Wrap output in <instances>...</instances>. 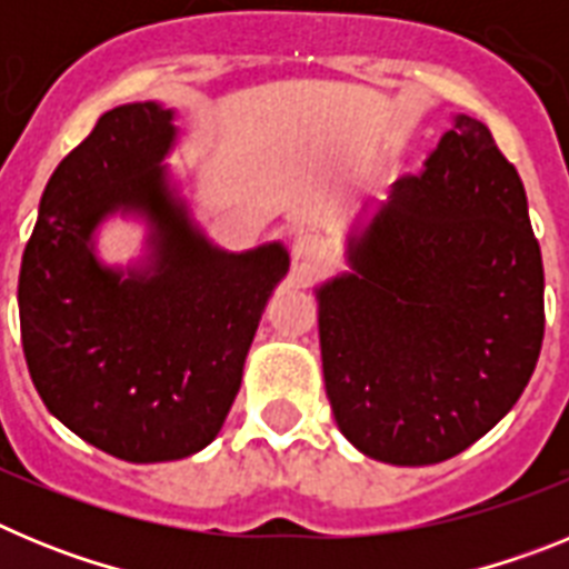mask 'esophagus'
<instances>
[{"mask_svg": "<svg viewBox=\"0 0 569 569\" xmlns=\"http://www.w3.org/2000/svg\"><path fill=\"white\" fill-rule=\"evenodd\" d=\"M290 256H293V268L299 276H310L316 268H319L325 256H328V248L319 236H299L290 248Z\"/></svg>", "mask_w": 569, "mask_h": 569, "instance_id": "esophagus-1", "label": "esophagus"}]
</instances>
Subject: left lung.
Segmentation results:
<instances>
[{"instance_id": "obj_1", "label": "left lung", "mask_w": 569, "mask_h": 569, "mask_svg": "<svg viewBox=\"0 0 569 569\" xmlns=\"http://www.w3.org/2000/svg\"><path fill=\"white\" fill-rule=\"evenodd\" d=\"M353 273L319 290L325 387L365 456L421 467L490 433L545 341V268L519 170L459 116L393 184Z\"/></svg>"}]
</instances>
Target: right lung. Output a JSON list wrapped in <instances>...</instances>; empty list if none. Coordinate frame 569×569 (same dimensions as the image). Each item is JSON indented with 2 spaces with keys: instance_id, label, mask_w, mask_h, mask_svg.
Wrapping results in <instances>:
<instances>
[{
  "instance_id": "right-lung-1",
  "label": "right lung",
  "mask_w": 569,
  "mask_h": 569,
  "mask_svg": "<svg viewBox=\"0 0 569 569\" xmlns=\"http://www.w3.org/2000/svg\"><path fill=\"white\" fill-rule=\"evenodd\" d=\"M170 110L113 108L64 156L19 270V325L44 407L79 439L133 465L199 453L222 430L261 310L290 256L222 253L164 188ZM116 207L157 224L153 277L99 269L89 230Z\"/></svg>"
}]
</instances>
